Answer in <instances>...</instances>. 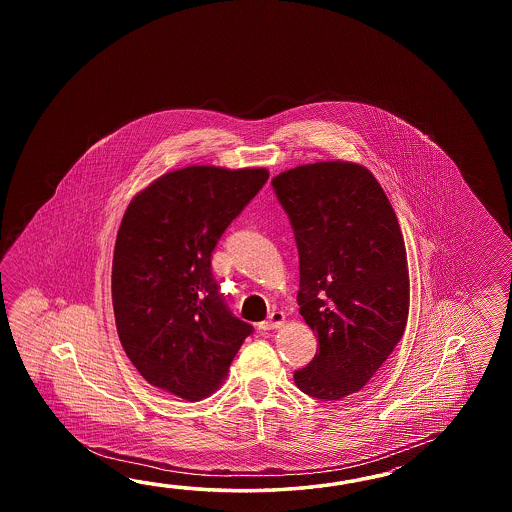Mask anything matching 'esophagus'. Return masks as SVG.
<instances>
[{"mask_svg": "<svg viewBox=\"0 0 512 512\" xmlns=\"http://www.w3.org/2000/svg\"><path fill=\"white\" fill-rule=\"evenodd\" d=\"M283 324H285V315H283L282 311H272L271 316L265 322H261L260 329L269 331V329H278Z\"/></svg>", "mask_w": 512, "mask_h": 512, "instance_id": "1", "label": "esophagus"}]
</instances>
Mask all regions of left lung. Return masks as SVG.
Returning a JSON list of instances; mask_svg holds the SVG:
<instances>
[{"label":"left lung","instance_id":"left-lung-1","mask_svg":"<svg viewBox=\"0 0 512 512\" xmlns=\"http://www.w3.org/2000/svg\"><path fill=\"white\" fill-rule=\"evenodd\" d=\"M300 258L298 305L318 338L294 371L302 392L340 401L359 392L403 338L410 280L403 232L368 168L302 164L272 179Z\"/></svg>","mask_w":512,"mask_h":512}]
</instances>
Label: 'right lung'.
Segmentation results:
<instances>
[{
    "mask_svg": "<svg viewBox=\"0 0 512 512\" xmlns=\"http://www.w3.org/2000/svg\"><path fill=\"white\" fill-rule=\"evenodd\" d=\"M265 168L186 166L131 199L111 267L120 344L155 388L185 401L216 392L251 324L230 313L212 251L267 183Z\"/></svg>",
    "mask_w": 512,
    "mask_h": 512,
    "instance_id": "obj_1",
    "label": "right lung"
}]
</instances>
